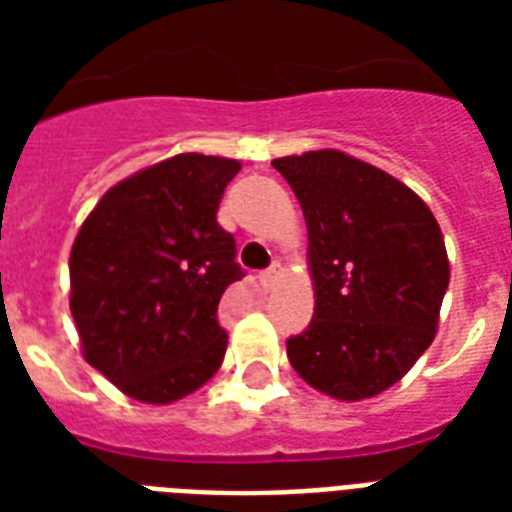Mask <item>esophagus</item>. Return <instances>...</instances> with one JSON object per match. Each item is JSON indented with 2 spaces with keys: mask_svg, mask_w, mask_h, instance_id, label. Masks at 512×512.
Masks as SVG:
<instances>
[{
  "mask_svg": "<svg viewBox=\"0 0 512 512\" xmlns=\"http://www.w3.org/2000/svg\"><path fill=\"white\" fill-rule=\"evenodd\" d=\"M279 273H281V265L271 263L265 271H260V284H263L265 289H273V284H276V279H279Z\"/></svg>",
  "mask_w": 512,
  "mask_h": 512,
  "instance_id": "34e87169",
  "label": "esophagus"
}]
</instances>
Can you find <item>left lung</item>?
<instances>
[{"label":"left lung","mask_w":512,"mask_h":512,"mask_svg":"<svg viewBox=\"0 0 512 512\" xmlns=\"http://www.w3.org/2000/svg\"><path fill=\"white\" fill-rule=\"evenodd\" d=\"M273 167L303 207L316 289L311 324L287 340L289 364L340 401L377 396L436 335L449 287L441 228L412 188L332 148Z\"/></svg>","instance_id":"obj_1"}]
</instances>
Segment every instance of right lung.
Listing matches in <instances>:
<instances>
[{
    "label": "right lung",
    "mask_w": 512,
    "mask_h": 512,
    "mask_svg": "<svg viewBox=\"0 0 512 512\" xmlns=\"http://www.w3.org/2000/svg\"><path fill=\"white\" fill-rule=\"evenodd\" d=\"M239 170L172 156L114 185L76 236L71 316L84 358L127 396L170 404L223 364L217 303L244 271L217 207Z\"/></svg>",
    "instance_id": "obj_1"
}]
</instances>
